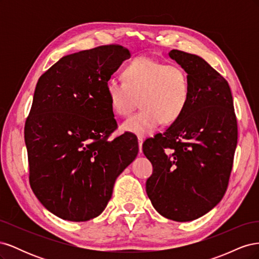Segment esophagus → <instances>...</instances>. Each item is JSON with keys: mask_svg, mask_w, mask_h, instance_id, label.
Here are the masks:
<instances>
[{"mask_svg": "<svg viewBox=\"0 0 259 259\" xmlns=\"http://www.w3.org/2000/svg\"><path fill=\"white\" fill-rule=\"evenodd\" d=\"M143 143H144V137L143 136H138V145H139V151L142 153L143 151Z\"/></svg>", "mask_w": 259, "mask_h": 259, "instance_id": "esophagus-1", "label": "esophagus"}]
</instances>
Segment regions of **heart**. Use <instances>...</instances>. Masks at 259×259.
<instances>
[{"label":"heart","mask_w":259,"mask_h":259,"mask_svg":"<svg viewBox=\"0 0 259 259\" xmlns=\"http://www.w3.org/2000/svg\"><path fill=\"white\" fill-rule=\"evenodd\" d=\"M122 80H108L106 93L112 111L119 116L127 115L138 98L142 109L122 124V130L132 134L146 136L162 122L175 123L189 104V79L178 66L138 57L124 66Z\"/></svg>","instance_id":"1"}]
</instances>
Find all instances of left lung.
Returning <instances> with one entry per match:
<instances>
[{
	"label": "left lung",
	"instance_id": "left-lung-1",
	"mask_svg": "<svg viewBox=\"0 0 259 259\" xmlns=\"http://www.w3.org/2000/svg\"><path fill=\"white\" fill-rule=\"evenodd\" d=\"M168 55L188 74L190 99L178 121L143 144L153 166L146 191L162 216L190 222L208 213L224 197L238 124L225 77L197 55L178 50Z\"/></svg>",
	"mask_w": 259,
	"mask_h": 259
}]
</instances>
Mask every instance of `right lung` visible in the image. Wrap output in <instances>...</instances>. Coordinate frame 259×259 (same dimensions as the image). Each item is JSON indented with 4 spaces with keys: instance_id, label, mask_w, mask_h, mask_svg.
<instances>
[{
    "instance_id": "1",
    "label": "right lung",
    "mask_w": 259,
    "mask_h": 259,
    "mask_svg": "<svg viewBox=\"0 0 259 259\" xmlns=\"http://www.w3.org/2000/svg\"><path fill=\"white\" fill-rule=\"evenodd\" d=\"M130 51L111 44L62 57L36 83L25 124L29 182L51 213L86 222L103 213L116 177L134 161L132 133L117 124L106 83Z\"/></svg>"
}]
</instances>
